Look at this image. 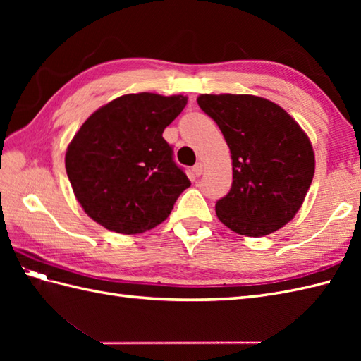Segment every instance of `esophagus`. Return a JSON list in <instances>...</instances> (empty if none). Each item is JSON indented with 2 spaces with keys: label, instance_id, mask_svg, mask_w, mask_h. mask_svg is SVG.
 <instances>
[{
  "label": "esophagus",
  "instance_id": "1",
  "mask_svg": "<svg viewBox=\"0 0 361 361\" xmlns=\"http://www.w3.org/2000/svg\"><path fill=\"white\" fill-rule=\"evenodd\" d=\"M192 172L195 176H200L203 173V164L202 163H197L194 167H192Z\"/></svg>",
  "mask_w": 361,
  "mask_h": 361
}]
</instances>
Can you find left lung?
<instances>
[{"label": "left lung", "instance_id": "1", "mask_svg": "<svg viewBox=\"0 0 361 361\" xmlns=\"http://www.w3.org/2000/svg\"><path fill=\"white\" fill-rule=\"evenodd\" d=\"M197 102L231 152L233 186L216 203L219 220L240 235L278 231L301 208L315 173L307 135L264 97L202 94Z\"/></svg>", "mask_w": 361, "mask_h": 361}]
</instances>
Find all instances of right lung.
Segmentation results:
<instances>
[{
    "instance_id": "1",
    "label": "right lung",
    "mask_w": 361,
    "mask_h": 361,
    "mask_svg": "<svg viewBox=\"0 0 361 361\" xmlns=\"http://www.w3.org/2000/svg\"><path fill=\"white\" fill-rule=\"evenodd\" d=\"M186 104L181 94H126L83 122L65 166L75 198L99 225L140 234L169 217L190 181L163 132Z\"/></svg>"
}]
</instances>
